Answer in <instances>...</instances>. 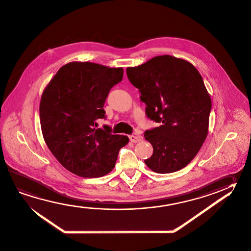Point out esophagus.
Wrapping results in <instances>:
<instances>
[{"mask_svg": "<svg viewBox=\"0 0 251 251\" xmlns=\"http://www.w3.org/2000/svg\"><path fill=\"white\" fill-rule=\"evenodd\" d=\"M129 139H130V141L133 142V143H137L141 140L140 136H135V135H130Z\"/></svg>", "mask_w": 251, "mask_h": 251, "instance_id": "obj_1", "label": "esophagus"}]
</instances>
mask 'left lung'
<instances>
[{"instance_id": "left-lung-1", "label": "left lung", "mask_w": 251, "mask_h": 251, "mask_svg": "<svg viewBox=\"0 0 251 251\" xmlns=\"http://www.w3.org/2000/svg\"><path fill=\"white\" fill-rule=\"evenodd\" d=\"M126 75L140 90L147 116L161 123L145 132V140L153 149L146 165L159 174L182 170L199 153L208 133L212 101L201 75L187 60L170 55L127 68Z\"/></svg>"}]
</instances>
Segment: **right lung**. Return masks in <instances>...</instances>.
<instances>
[{
	"label": "right lung",
	"instance_id": "right-lung-1",
	"mask_svg": "<svg viewBox=\"0 0 251 251\" xmlns=\"http://www.w3.org/2000/svg\"><path fill=\"white\" fill-rule=\"evenodd\" d=\"M122 68L92 62L64 65L43 91L39 117L44 140L66 170L81 177H101L114 169L119 150L129 141L111 134L103 104L111 88L122 81Z\"/></svg>",
	"mask_w": 251,
	"mask_h": 251
}]
</instances>
